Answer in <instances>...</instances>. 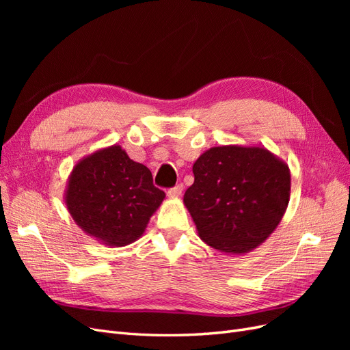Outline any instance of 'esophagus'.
I'll list each match as a JSON object with an SVG mask.
<instances>
[{
  "label": "esophagus",
  "instance_id": "1",
  "mask_svg": "<svg viewBox=\"0 0 350 350\" xmlns=\"http://www.w3.org/2000/svg\"><path fill=\"white\" fill-rule=\"evenodd\" d=\"M183 189H184V185H183V184H178L176 187H174V188H171V189H167V196L171 197V198H176V197L181 196Z\"/></svg>",
  "mask_w": 350,
  "mask_h": 350
}]
</instances>
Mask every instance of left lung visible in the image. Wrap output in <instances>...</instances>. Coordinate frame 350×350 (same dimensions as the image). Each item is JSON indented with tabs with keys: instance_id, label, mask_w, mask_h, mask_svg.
Masks as SVG:
<instances>
[{
	"instance_id": "1",
	"label": "left lung",
	"mask_w": 350,
	"mask_h": 350,
	"mask_svg": "<svg viewBox=\"0 0 350 350\" xmlns=\"http://www.w3.org/2000/svg\"><path fill=\"white\" fill-rule=\"evenodd\" d=\"M184 194L200 239L228 256H242L280 224L291 197V169L264 146L210 147L193 165Z\"/></svg>"
}]
</instances>
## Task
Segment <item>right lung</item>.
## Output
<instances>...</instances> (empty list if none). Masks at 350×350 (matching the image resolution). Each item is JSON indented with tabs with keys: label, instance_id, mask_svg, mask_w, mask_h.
Listing matches in <instances>:
<instances>
[{
	"label": "right lung",
	"instance_id": "add662e5",
	"mask_svg": "<svg viewBox=\"0 0 350 350\" xmlns=\"http://www.w3.org/2000/svg\"><path fill=\"white\" fill-rule=\"evenodd\" d=\"M163 200L149 167L134 162L120 144L81 157L64 191L66 207L77 226L109 248L142 238Z\"/></svg>",
	"mask_w": 350,
	"mask_h": 350
}]
</instances>
